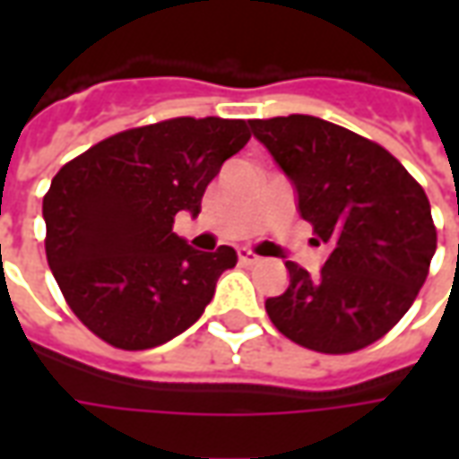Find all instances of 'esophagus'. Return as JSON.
Returning <instances> with one entry per match:
<instances>
[{
  "label": "esophagus",
  "mask_w": 459,
  "mask_h": 459,
  "mask_svg": "<svg viewBox=\"0 0 459 459\" xmlns=\"http://www.w3.org/2000/svg\"><path fill=\"white\" fill-rule=\"evenodd\" d=\"M238 260L243 263V265H255V263H260V258L253 253V250L248 248H240L238 250Z\"/></svg>",
  "instance_id": "1"
}]
</instances>
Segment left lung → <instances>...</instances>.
<instances>
[{
    "instance_id": "left-lung-1",
    "label": "left lung",
    "mask_w": 459,
    "mask_h": 459,
    "mask_svg": "<svg viewBox=\"0 0 459 459\" xmlns=\"http://www.w3.org/2000/svg\"><path fill=\"white\" fill-rule=\"evenodd\" d=\"M250 130L298 191L319 273L288 260V290L265 299L270 322L295 344L351 354L381 339L413 305L435 255L430 201L381 144L312 115L250 120Z\"/></svg>"
}]
</instances>
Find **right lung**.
<instances>
[{
  "label": "right lung",
  "instance_id": "obj_1",
  "mask_svg": "<svg viewBox=\"0 0 459 459\" xmlns=\"http://www.w3.org/2000/svg\"><path fill=\"white\" fill-rule=\"evenodd\" d=\"M248 122L174 117L98 142L61 167L44 196L46 258L68 307L108 344L152 349L189 329L236 250H194L171 226L199 216Z\"/></svg>",
  "mask_w": 459,
  "mask_h": 459
}]
</instances>
